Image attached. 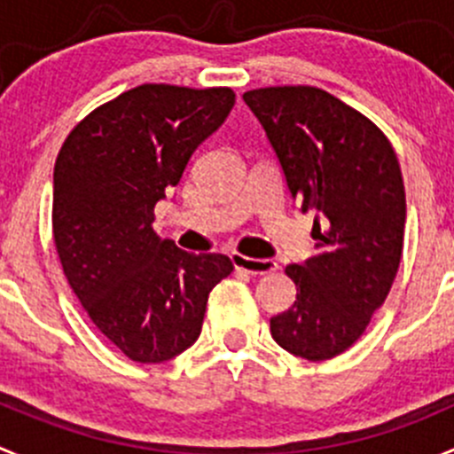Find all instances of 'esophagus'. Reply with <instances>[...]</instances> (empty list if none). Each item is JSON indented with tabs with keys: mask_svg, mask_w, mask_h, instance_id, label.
Listing matches in <instances>:
<instances>
[{
	"mask_svg": "<svg viewBox=\"0 0 454 454\" xmlns=\"http://www.w3.org/2000/svg\"><path fill=\"white\" fill-rule=\"evenodd\" d=\"M231 259L237 270H246L250 275H270V272H275L279 268L272 259H253L239 253H232Z\"/></svg>",
	"mask_w": 454,
	"mask_h": 454,
	"instance_id": "1",
	"label": "esophagus"
}]
</instances>
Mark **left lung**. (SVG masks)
<instances>
[{
	"label": "left lung",
	"instance_id": "left-lung-1",
	"mask_svg": "<svg viewBox=\"0 0 454 454\" xmlns=\"http://www.w3.org/2000/svg\"><path fill=\"white\" fill-rule=\"evenodd\" d=\"M301 210H317L315 254L290 263L297 286L270 334L294 357L348 350L386 301L402 262L406 191L388 137L368 117L315 86L244 92Z\"/></svg>",
	"mask_w": 454,
	"mask_h": 454
}]
</instances>
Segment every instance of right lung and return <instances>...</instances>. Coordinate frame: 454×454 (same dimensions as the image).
I'll list each match as a JSON object with an SVG mask.
<instances>
[{
  "label": "right lung",
  "mask_w": 454,
  "mask_h": 454,
  "mask_svg": "<svg viewBox=\"0 0 454 454\" xmlns=\"http://www.w3.org/2000/svg\"><path fill=\"white\" fill-rule=\"evenodd\" d=\"M231 88L142 83L83 117L52 175V237L70 288L110 344L139 364L191 348L226 254H192L153 231L155 204L226 121Z\"/></svg>",
  "instance_id": "right-lung-1"
}]
</instances>
